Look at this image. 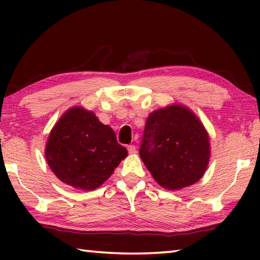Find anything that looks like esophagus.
I'll return each instance as SVG.
<instances>
[{"instance_id":"esophagus-1","label":"esophagus","mask_w":260,"mask_h":260,"mask_svg":"<svg viewBox=\"0 0 260 260\" xmlns=\"http://www.w3.org/2000/svg\"><path fill=\"white\" fill-rule=\"evenodd\" d=\"M127 150H128V152L129 153H132V155H133V153H136V147L134 146V144H131V146H128L127 147Z\"/></svg>"}]
</instances>
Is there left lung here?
<instances>
[{
    "instance_id": "1",
    "label": "left lung",
    "mask_w": 260,
    "mask_h": 260,
    "mask_svg": "<svg viewBox=\"0 0 260 260\" xmlns=\"http://www.w3.org/2000/svg\"><path fill=\"white\" fill-rule=\"evenodd\" d=\"M140 156L159 186L179 190L204 175L211 157L210 136L190 109L173 103L149 114Z\"/></svg>"
}]
</instances>
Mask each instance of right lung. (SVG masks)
<instances>
[{"label":"right lung","mask_w":260,"mask_h":260,"mask_svg":"<svg viewBox=\"0 0 260 260\" xmlns=\"http://www.w3.org/2000/svg\"><path fill=\"white\" fill-rule=\"evenodd\" d=\"M45 156L61 182L81 190H94L111 177L127 157V149L93 111L82 107L67 110L48 136Z\"/></svg>","instance_id":"1"}]
</instances>
